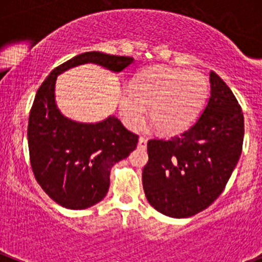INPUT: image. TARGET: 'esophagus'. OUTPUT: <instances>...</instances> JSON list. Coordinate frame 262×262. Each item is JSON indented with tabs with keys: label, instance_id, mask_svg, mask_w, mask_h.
<instances>
[{
	"label": "esophagus",
	"instance_id": "obj_1",
	"mask_svg": "<svg viewBox=\"0 0 262 262\" xmlns=\"http://www.w3.org/2000/svg\"><path fill=\"white\" fill-rule=\"evenodd\" d=\"M146 142H148V140H146L145 138L140 137L139 140H138V148L145 149V148H146Z\"/></svg>",
	"mask_w": 262,
	"mask_h": 262
}]
</instances>
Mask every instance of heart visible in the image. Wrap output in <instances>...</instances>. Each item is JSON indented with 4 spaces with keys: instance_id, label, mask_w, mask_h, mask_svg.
<instances>
[{
    "instance_id": "obj_1",
    "label": "heart",
    "mask_w": 262,
    "mask_h": 262,
    "mask_svg": "<svg viewBox=\"0 0 262 262\" xmlns=\"http://www.w3.org/2000/svg\"><path fill=\"white\" fill-rule=\"evenodd\" d=\"M209 80L199 71L164 66L148 68L137 77L132 89H123L119 112L128 128H136L148 107V117L163 133L183 130L208 98Z\"/></svg>"
}]
</instances>
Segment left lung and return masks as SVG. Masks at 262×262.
<instances>
[{
    "label": "left lung",
    "instance_id": "1",
    "mask_svg": "<svg viewBox=\"0 0 262 262\" xmlns=\"http://www.w3.org/2000/svg\"><path fill=\"white\" fill-rule=\"evenodd\" d=\"M210 98L199 119L170 139H150L143 169L149 204L170 217H190L225 189L244 142V114L226 83L210 72Z\"/></svg>",
    "mask_w": 262,
    "mask_h": 262
}]
</instances>
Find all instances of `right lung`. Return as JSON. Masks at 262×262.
<instances>
[{
    "label": "right lung",
    "instance_id": "obj_1",
    "mask_svg": "<svg viewBox=\"0 0 262 262\" xmlns=\"http://www.w3.org/2000/svg\"><path fill=\"white\" fill-rule=\"evenodd\" d=\"M133 57L85 52L51 72L37 91L28 119V149L37 183L52 200L72 210L96 205L107 195L111 169L137 148L138 136L114 116L98 123H79L57 108V76L94 63L119 73Z\"/></svg>",
    "mask_w": 262,
    "mask_h": 262
}]
</instances>
